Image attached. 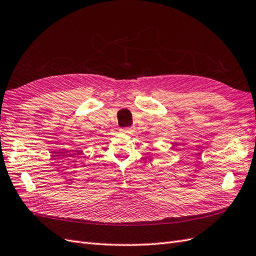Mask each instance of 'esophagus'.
<instances>
[{"mask_svg":"<svg viewBox=\"0 0 256 256\" xmlns=\"http://www.w3.org/2000/svg\"><path fill=\"white\" fill-rule=\"evenodd\" d=\"M135 130V128L133 126H128V128H123L120 130V132L123 134H132Z\"/></svg>","mask_w":256,"mask_h":256,"instance_id":"esophagus-1","label":"esophagus"}]
</instances>
